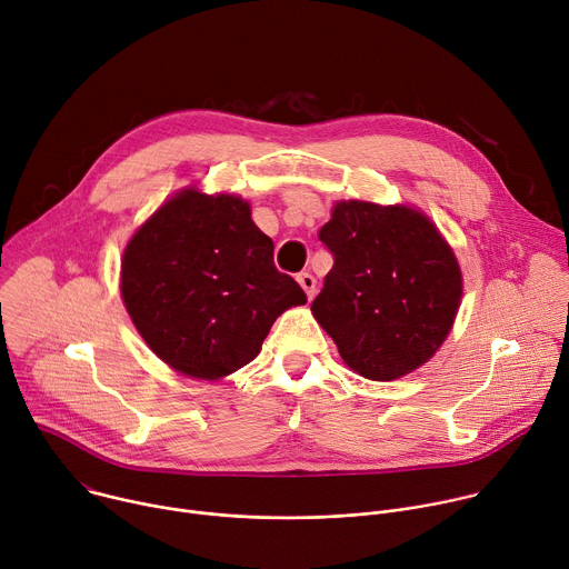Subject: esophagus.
I'll use <instances>...</instances> for the list:
<instances>
[{"mask_svg": "<svg viewBox=\"0 0 569 569\" xmlns=\"http://www.w3.org/2000/svg\"><path fill=\"white\" fill-rule=\"evenodd\" d=\"M297 281H299V286L303 288V292L308 295V299L315 295V277L310 274V272H301L299 277H297Z\"/></svg>", "mask_w": 569, "mask_h": 569, "instance_id": "34e87169", "label": "esophagus"}]
</instances>
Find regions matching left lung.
Masks as SVG:
<instances>
[{
    "label": "left lung",
    "instance_id": "left-lung-1",
    "mask_svg": "<svg viewBox=\"0 0 569 569\" xmlns=\"http://www.w3.org/2000/svg\"><path fill=\"white\" fill-rule=\"evenodd\" d=\"M319 238L336 263L310 310L345 365L387 382L446 342L463 297L450 242L421 209L338 200Z\"/></svg>",
    "mask_w": 569,
    "mask_h": 569
}]
</instances>
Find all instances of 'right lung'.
Returning a JSON list of instances; mask_svg holds the SVG:
<instances>
[{"mask_svg": "<svg viewBox=\"0 0 569 569\" xmlns=\"http://www.w3.org/2000/svg\"><path fill=\"white\" fill-rule=\"evenodd\" d=\"M274 242L236 193L184 187L130 236L119 290L137 333L176 373L218 382L252 362L274 319L303 306Z\"/></svg>", "mask_w": 569, "mask_h": 569, "instance_id": "obj_1", "label": "right lung"}]
</instances>
